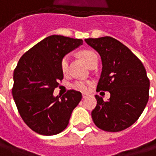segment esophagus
Masks as SVG:
<instances>
[{
  "instance_id": "obj_1",
  "label": "esophagus",
  "mask_w": 156,
  "mask_h": 156,
  "mask_svg": "<svg viewBox=\"0 0 156 156\" xmlns=\"http://www.w3.org/2000/svg\"><path fill=\"white\" fill-rule=\"evenodd\" d=\"M82 96H83V99H85L86 97L88 96V94H87L83 93V94H82Z\"/></svg>"
}]
</instances>
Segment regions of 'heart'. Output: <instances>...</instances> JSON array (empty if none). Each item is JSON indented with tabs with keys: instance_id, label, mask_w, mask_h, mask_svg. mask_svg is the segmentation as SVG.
<instances>
[{
	"instance_id": "b5f03b06",
	"label": "heart",
	"mask_w": 156,
	"mask_h": 156,
	"mask_svg": "<svg viewBox=\"0 0 156 156\" xmlns=\"http://www.w3.org/2000/svg\"><path fill=\"white\" fill-rule=\"evenodd\" d=\"M79 55L81 58L86 62V64L89 67H91L93 64L98 62V55L95 52L91 50H83L79 52ZM69 55H65L61 61V69L64 74L67 73L68 72V66H69ZM90 85V82L83 81V80H78L73 83V87L75 89H78L80 91H86L89 89Z\"/></svg>"
}]
</instances>
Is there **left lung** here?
<instances>
[{"instance_id": "obj_1", "label": "left lung", "mask_w": 156, "mask_h": 156, "mask_svg": "<svg viewBox=\"0 0 156 156\" xmlns=\"http://www.w3.org/2000/svg\"><path fill=\"white\" fill-rule=\"evenodd\" d=\"M101 57L102 72L97 92L109 91L104 101L95 95L97 105L91 112L96 127L106 132H120L139 119L149 101L150 79L141 61L116 39L110 36L86 39Z\"/></svg>"}]
</instances>
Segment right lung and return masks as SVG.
<instances>
[{"label": "right lung", "instance_id": "add662e5", "mask_svg": "<svg viewBox=\"0 0 156 156\" xmlns=\"http://www.w3.org/2000/svg\"><path fill=\"white\" fill-rule=\"evenodd\" d=\"M80 44V39L51 35L25 52L18 61L13 73L12 96L22 119L39 134L50 136L62 132L81 101L82 94L74 89L62 96H53L63 78L61 61Z\"/></svg>", "mask_w": 156, "mask_h": 156}]
</instances>
